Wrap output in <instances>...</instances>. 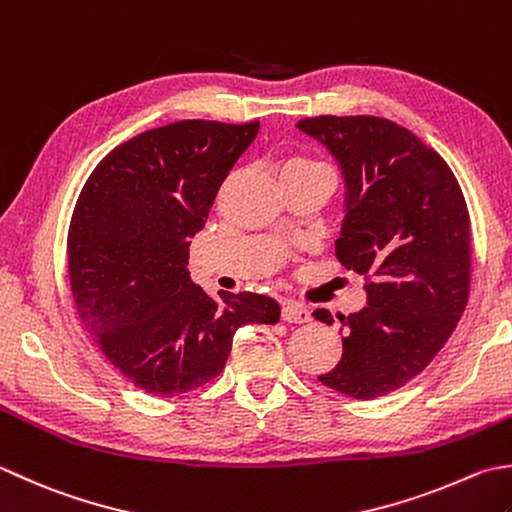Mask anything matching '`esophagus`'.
Wrapping results in <instances>:
<instances>
[{
    "instance_id": "34e87169",
    "label": "esophagus",
    "mask_w": 512,
    "mask_h": 512,
    "mask_svg": "<svg viewBox=\"0 0 512 512\" xmlns=\"http://www.w3.org/2000/svg\"><path fill=\"white\" fill-rule=\"evenodd\" d=\"M282 319L288 324H306L310 322V310L297 302H288L282 308Z\"/></svg>"
}]
</instances>
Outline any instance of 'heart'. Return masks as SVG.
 I'll list each match as a JSON object with an SVG mask.
<instances>
[{
    "instance_id": "heart-1",
    "label": "heart",
    "mask_w": 512,
    "mask_h": 512,
    "mask_svg": "<svg viewBox=\"0 0 512 512\" xmlns=\"http://www.w3.org/2000/svg\"><path fill=\"white\" fill-rule=\"evenodd\" d=\"M308 168H326L324 164L315 162V159H308V157H295L286 162L284 170H308Z\"/></svg>"
}]
</instances>
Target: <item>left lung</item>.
I'll list each match as a JSON object with an SVG mask.
<instances>
[{
    "mask_svg": "<svg viewBox=\"0 0 512 512\" xmlns=\"http://www.w3.org/2000/svg\"><path fill=\"white\" fill-rule=\"evenodd\" d=\"M342 168V266L366 275L368 306L344 322L342 359L319 375L355 399L402 388L433 362L470 293V217L453 170L422 139L373 115L297 122ZM315 319L333 324L324 308Z\"/></svg>",
    "mask_w": 512,
    "mask_h": 512,
    "instance_id": "8db88e82",
    "label": "left lung"
}]
</instances>
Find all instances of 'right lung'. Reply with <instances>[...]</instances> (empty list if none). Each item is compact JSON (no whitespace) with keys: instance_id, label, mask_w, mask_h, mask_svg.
Instances as JSON below:
<instances>
[{"instance_id":"obj_1","label":"right lung","mask_w":512,"mask_h":512,"mask_svg":"<svg viewBox=\"0 0 512 512\" xmlns=\"http://www.w3.org/2000/svg\"><path fill=\"white\" fill-rule=\"evenodd\" d=\"M259 122L184 119L146 130L95 166L68 228V279L79 319L130 384L157 397L202 388L226 366L244 324H277L279 304L228 293L188 273L224 179Z\"/></svg>"}]
</instances>
